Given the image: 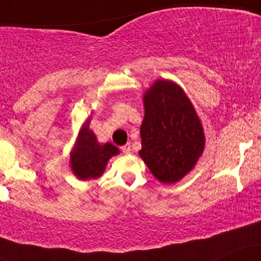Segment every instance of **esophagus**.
<instances>
[{
  "instance_id": "34e87169",
  "label": "esophagus",
  "mask_w": 261,
  "mask_h": 261,
  "mask_svg": "<svg viewBox=\"0 0 261 261\" xmlns=\"http://www.w3.org/2000/svg\"><path fill=\"white\" fill-rule=\"evenodd\" d=\"M121 151L124 152L125 154H130V153H131V146H130V143H126V145H125V146H122Z\"/></svg>"
}]
</instances>
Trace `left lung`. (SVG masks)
<instances>
[{
	"label": "left lung",
	"mask_w": 261,
	"mask_h": 261,
	"mask_svg": "<svg viewBox=\"0 0 261 261\" xmlns=\"http://www.w3.org/2000/svg\"><path fill=\"white\" fill-rule=\"evenodd\" d=\"M142 100L139 154L158 181L174 184L194 169L203 153L201 120L181 87L170 80L154 81Z\"/></svg>",
	"instance_id": "1"
}]
</instances>
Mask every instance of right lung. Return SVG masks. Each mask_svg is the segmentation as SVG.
Returning <instances> with one entry per match:
<instances>
[{
  "label": "right lung",
  "mask_w": 261,
  "mask_h": 261,
  "mask_svg": "<svg viewBox=\"0 0 261 261\" xmlns=\"http://www.w3.org/2000/svg\"><path fill=\"white\" fill-rule=\"evenodd\" d=\"M91 118L81 126L76 142L70 153V168L80 180L98 179L103 175L108 162L120 153L113 143H99L97 136L89 128Z\"/></svg>",
  "instance_id": "right-lung-1"
}]
</instances>
